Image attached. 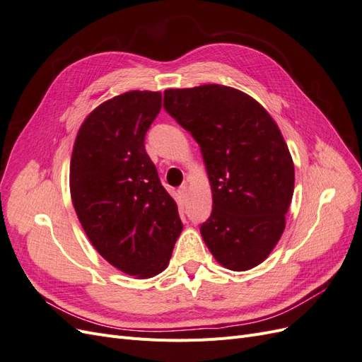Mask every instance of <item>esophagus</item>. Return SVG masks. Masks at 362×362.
<instances>
[{
    "label": "esophagus",
    "mask_w": 362,
    "mask_h": 362,
    "mask_svg": "<svg viewBox=\"0 0 362 362\" xmlns=\"http://www.w3.org/2000/svg\"><path fill=\"white\" fill-rule=\"evenodd\" d=\"M178 194H180V198H181L184 202L187 201V196H189V189H187V185H182V187H180Z\"/></svg>",
    "instance_id": "obj_1"
}]
</instances>
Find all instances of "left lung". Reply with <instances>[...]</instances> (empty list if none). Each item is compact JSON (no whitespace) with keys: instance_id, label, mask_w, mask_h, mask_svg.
<instances>
[{"instance_id":"obj_1","label":"left lung","mask_w":362,"mask_h":362,"mask_svg":"<svg viewBox=\"0 0 362 362\" xmlns=\"http://www.w3.org/2000/svg\"><path fill=\"white\" fill-rule=\"evenodd\" d=\"M164 108L201 146L213 211L201 234L218 264H261L286 228L294 164L275 120L254 98L221 84L164 90Z\"/></svg>"}]
</instances>
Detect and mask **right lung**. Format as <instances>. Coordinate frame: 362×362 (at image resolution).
<instances>
[{"label":"right lung","mask_w":362,"mask_h":362,"mask_svg":"<svg viewBox=\"0 0 362 362\" xmlns=\"http://www.w3.org/2000/svg\"><path fill=\"white\" fill-rule=\"evenodd\" d=\"M161 93L133 90L98 105L76 134L71 198L93 247L137 278L168 267L182 231L177 202L163 187L145 149Z\"/></svg>","instance_id":"right-lung-1"}]
</instances>
